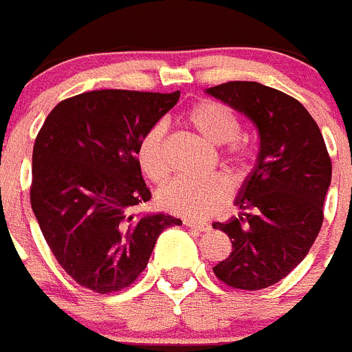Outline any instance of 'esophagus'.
Segmentation results:
<instances>
[{"instance_id": "esophagus-1", "label": "esophagus", "mask_w": 352, "mask_h": 352, "mask_svg": "<svg viewBox=\"0 0 352 352\" xmlns=\"http://www.w3.org/2000/svg\"><path fill=\"white\" fill-rule=\"evenodd\" d=\"M184 226L190 227V229H195V231L200 232H208L211 229L209 223H204V221H195V220H184Z\"/></svg>"}]
</instances>
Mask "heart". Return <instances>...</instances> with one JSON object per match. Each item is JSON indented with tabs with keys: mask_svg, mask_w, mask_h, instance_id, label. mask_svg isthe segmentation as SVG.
Wrapping results in <instances>:
<instances>
[{
	"mask_svg": "<svg viewBox=\"0 0 352 352\" xmlns=\"http://www.w3.org/2000/svg\"><path fill=\"white\" fill-rule=\"evenodd\" d=\"M186 121L191 129L214 144H226L223 157L241 171L249 166L252 150L240 138V120L231 109L217 100H199L188 112ZM135 162L148 181L162 182L168 177L166 126L155 123L141 135L135 148ZM231 197V181L226 175H209L202 179L179 177L168 182L157 193V202L164 211L186 218H206L217 212Z\"/></svg>",
	"mask_w": 352,
	"mask_h": 352,
	"instance_id": "obj_1",
	"label": "heart"
}]
</instances>
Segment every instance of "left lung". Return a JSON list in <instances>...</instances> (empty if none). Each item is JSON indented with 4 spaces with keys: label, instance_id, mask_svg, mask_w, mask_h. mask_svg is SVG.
<instances>
[{
    "label": "left lung",
    "instance_id": "8db88e82",
    "mask_svg": "<svg viewBox=\"0 0 352 352\" xmlns=\"http://www.w3.org/2000/svg\"><path fill=\"white\" fill-rule=\"evenodd\" d=\"M208 93L243 112L259 132L258 164L236 199L243 212L212 223L232 243L212 272L236 290H263L285 279L317 240L331 157L311 114L290 94L258 82H226Z\"/></svg>",
    "mask_w": 352,
    "mask_h": 352
}]
</instances>
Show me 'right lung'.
Listing matches in <instances>:
<instances>
[{
	"label": "right lung",
	"instance_id": "right-lung-1",
	"mask_svg": "<svg viewBox=\"0 0 352 352\" xmlns=\"http://www.w3.org/2000/svg\"><path fill=\"white\" fill-rule=\"evenodd\" d=\"M181 93L102 89L57 103L32 153L30 202L44 240L67 276L96 294L141 276L170 214H140L148 202L135 162L141 135Z\"/></svg>",
	"mask_w": 352,
	"mask_h": 352
}]
</instances>
